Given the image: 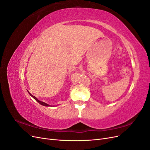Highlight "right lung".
Wrapping results in <instances>:
<instances>
[{"label":"right lung","instance_id":"right-lung-1","mask_svg":"<svg viewBox=\"0 0 150 150\" xmlns=\"http://www.w3.org/2000/svg\"><path fill=\"white\" fill-rule=\"evenodd\" d=\"M28 93H29V94L30 95V96H32V97H33L34 99H35V100L36 101H37V102H38L40 104H41V105H42V106H50V105H49V104H47V103H44V102H42V101H39V99H38V98H36V97H35V96H33V95H32L29 91H28Z\"/></svg>","mask_w":150,"mask_h":150}]
</instances>
